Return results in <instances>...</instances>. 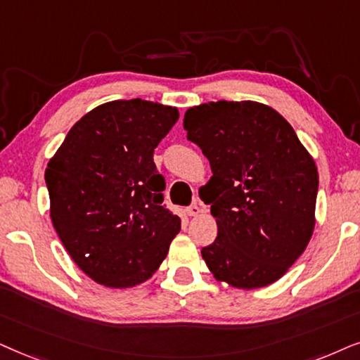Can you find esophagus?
I'll return each mask as SVG.
<instances>
[{"mask_svg":"<svg viewBox=\"0 0 360 360\" xmlns=\"http://www.w3.org/2000/svg\"><path fill=\"white\" fill-rule=\"evenodd\" d=\"M186 212H188V215H191V217H195V215H199V214H200V207H199V204H193V205H189V207L186 209Z\"/></svg>","mask_w":360,"mask_h":360,"instance_id":"1","label":"esophagus"}]
</instances>
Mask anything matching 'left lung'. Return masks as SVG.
<instances>
[{
    "instance_id": "left-lung-1",
    "label": "left lung",
    "mask_w": 360,
    "mask_h": 360,
    "mask_svg": "<svg viewBox=\"0 0 360 360\" xmlns=\"http://www.w3.org/2000/svg\"><path fill=\"white\" fill-rule=\"evenodd\" d=\"M212 177L200 189L217 219L202 258L217 280L262 288L288 271L314 229L319 176L291 124L257 102H210L184 115Z\"/></svg>"
}]
</instances>
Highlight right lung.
Wrapping results in <instances>:
<instances>
[{
  "label": "right lung",
  "instance_id": "obj_1",
  "mask_svg": "<svg viewBox=\"0 0 360 360\" xmlns=\"http://www.w3.org/2000/svg\"><path fill=\"white\" fill-rule=\"evenodd\" d=\"M179 118L174 107L115 100L84 115L46 169L51 219L80 270L110 288L146 281L181 219L162 204L153 153Z\"/></svg>",
  "mask_w": 360,
  "mask_h": 360
}]
</instances>
